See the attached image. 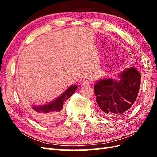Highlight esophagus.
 I'll return each mask as SVG.
<instances>
[{"label": "esophagus", "instance_id": "obj_1", "mask_svg": "<svg viewBox=\"0 0 157 157\" xmlns=\"http://www.w3.org/2000/svg\"><path fill=\"white\" fill-rule=\"evenodd\" d=\"M82 85H83V86H89V82L88 80H84L82 82Z\"/></svg>", "mask_w": 157, "mask_h": 157}]
</instances>
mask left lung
Wrapping results in <instances>:
<instances>
[{"mask_svg":"<svg viewBox=\"0 0 157 157\" xmlns=\"http://www.w3.org/2000/svg\"><path fill=\"white\" fill-rule=\"evenodd\" d=\"M119 79L103 78L94 86L96 102L100 113L116 117L127 112L136 100L140 84V74L131 67L118 74Z\"/></svg>","mask_w":157,"mask_h":157,"instance_id":"8db88e82","label":"left lung"}]
</instances>
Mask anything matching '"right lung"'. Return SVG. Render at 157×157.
<instances>
[{
	"label": "right lung",
	"instance_id": "1",
	"mask_svg": "<svg viewBox=\"0 0 157 157\" xmlns=\"http://www.w3.org/2000/svg\"><path fill=\"white\" fill-rule=\"evenodd\" d=\"M77 89V85H72L52 102L42 105H33L29 110L34 118L41 123L46 124L56 123L63 117V102L73 95Z\"/></svg>",
	"mask_w": 157,
	"mask_h": 157
}]
</instances>
